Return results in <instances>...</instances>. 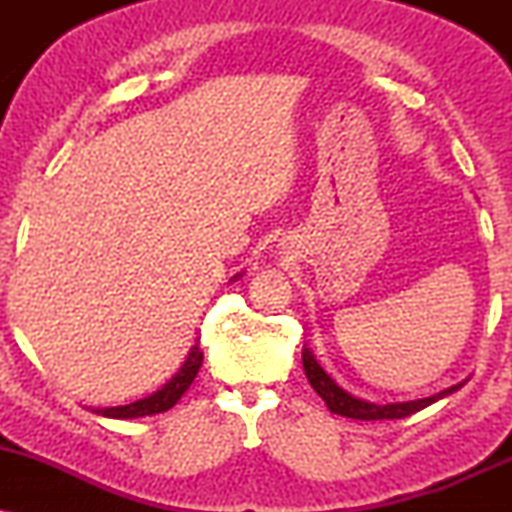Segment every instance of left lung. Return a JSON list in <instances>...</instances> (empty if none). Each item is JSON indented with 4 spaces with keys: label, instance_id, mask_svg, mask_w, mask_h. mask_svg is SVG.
<instances>
[{
    "label": "left lung",
    "instance_id": "1",
    "mask_svg": "<svg viewBox=\"0 0 512 512\" xmlns=\"http://www.w3.org/2000/svg\"><path fill=\"white\" fill-rule=\"evenodd\" d=\"M303 370H305V378H308V383L313 385V390L325 399L327 409L334 411V414L339 416H346V419H361V421H378V419H404V416H411L416 414V411H421L428 404L438 402V399L452 395L455 390H460V385H452L448 390L438 392V395L433 397H426V399H414V402H399V404H373V402H363V399H358L354 395H349V392H344L342 387H339L330 375L325 373V370L320 368V363L315 361L313 351L310 349H303Z\"/></svg>",
    "mask_w": 512,
    "mask_h": 512
}]
</instances>
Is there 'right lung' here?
<instances>
[{"mask_svg":"<svg viewBox=\"0 0 512 512\" xmlns=\"http://www.w3.org/2000/svg\"><path fill=\"white\" fill-rule=\"evenodd\" d=\"M202 351L199 346H192L190 356L187 361L182 363V368L178 373L170 378V383H166L161 390L154 392L151 397L139 399V402L125 404V407H110V409H98L96 414L110 416V419H137V416H151V414H161V411H168L170 407H175V402L185 395L187 387L192 385V380L197 378V370L202 366Z\"/></svg>","mask_w":512,"mask_h":512,"instance_id":"1","label":"right lung"}]
</instances>
